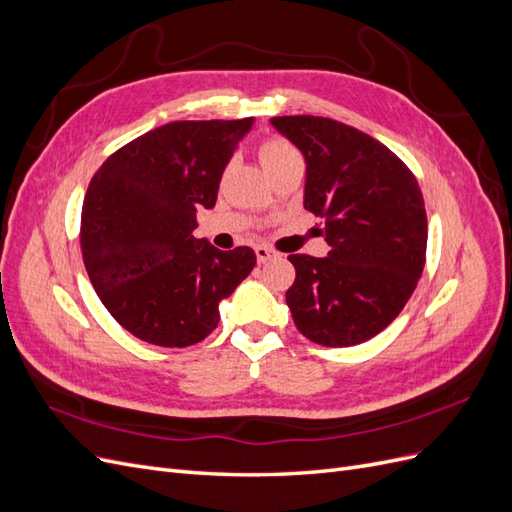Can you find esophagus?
<instances>
[{"label": "esophagus", "instance_id": "1", "mask_svg": "<svg viewBox=\"0 0 512 512\" xmlns=\"http://www.w3.org/2000/svg\"><path fill=\"white\" fill-rule=\"evenodd\" d=\"M254 252H256V258H258L260 265H262V262H267V260H271V258L277 256V252L271 250V247H267V245H256Z\"/></svg>", "mask_w": 512, "mask_h": 512}]
</instances>
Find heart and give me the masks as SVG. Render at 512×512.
<instances>
[{
	"label": "heart",
	"mask_w": 512,
	"mask_h": 512,
	"mask_svg": "<svg viewBox=\"0 0 512 512\" xmlns=\"http://www.w3.org/2000/svg\"><path fill=\"white\" fill-rule=\"evenodd\" d=\"M292 156H299L297 149H294L288 141H284V138H277V136L267 138V141H262L258 147V158L267 170Z\"/></svg>",
	"instance_id": "b5f03b06"
}]
</instances>
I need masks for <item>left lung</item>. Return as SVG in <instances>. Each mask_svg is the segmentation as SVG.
Segmentation results:
<instances>
[{"label":"left lung","instance_id":"left-lung-1","mask_svg":"<svg viewBox=\"0 0 512 512\" xmlns=\"http://www.w3.org/2000/svg\"><path fill=\"white\" fill-rule=\"evenodd\" d=\"M271 123L305 158L303 205L324 218L329 256L290 254L286 303L297 329L329 348L363 344L412 297L425 267L427 213L412 170L376 138L329 117Z\"/></svg>","mask_w":512,"mask_h":512}]
</instances>
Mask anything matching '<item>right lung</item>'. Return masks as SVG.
<instances>
[{
  "label": "right lung",
  "mask_w": 512,
  "mask_h": 512,
  "mask_svg": "<svg viewBox=\"0 0 512 512\" xmlns=\"http://www.w3.org/2000/svg\"><path fill=\"white\" fill-rule=\"evenodd\" d=\"M254 117L173 121L134 138L96 170L83 200L81 252L100 301L153 346H194L252 273V247L196 239V211L218 200L224 168Z\"/></svg>",
  "instance_id": "add662e5"
}]
</instances>
